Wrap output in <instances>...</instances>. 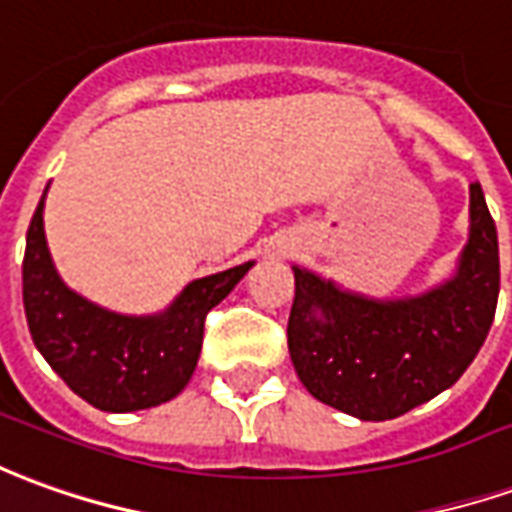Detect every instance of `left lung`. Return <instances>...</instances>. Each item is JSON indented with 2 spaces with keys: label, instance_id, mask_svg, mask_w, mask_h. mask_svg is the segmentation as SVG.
Instances as JSON below:
<instances>
[{
  "label": "left lung",
  "instance_id": "1",
  "mask_svg": "<svg viewBox=\"0 0 512 512\" xmlns=\"http://www.w3.org/2000/svg\"><path fill=\"white\" fill-rule=\"evenodd\" d=\"M293 368L318 402L388 421L452 388L491 330L499 241L480 182L468 188V241L455 274L416 296L377 299L293 266Z\"/></svg>",
  "mask_w": 512,
  "mask_h": 512
}]
</instances>
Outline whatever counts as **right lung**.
<instances>
[{"label":"right lung","mask_w":512,"mask_h":512,"mask_svg":"<svg viewBox=\"0 0 512 512\" xmlns=\"http://www.w3.org/2000/svg\"><path fill=\"white\" fill-rule=\"evenodd\" d=\"M46 191L30 221L21 266L24 313L35 349L71 391L105 413L169 402L194 374L205 316L244 280L255 260L188 282L160 313H116L60 280L46 246Z\"/></svg>","instance_id":"right-lung-1"}]
</instances>
